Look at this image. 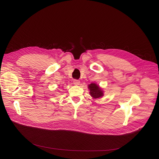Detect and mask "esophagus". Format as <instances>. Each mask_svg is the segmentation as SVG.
<instances>
[{
  "mask_svg": "<svg viewBox=\"0 0 159 159\" xmlns=\"http://www.w3.org/2000/svg\"><path fill=\"white\" fill-rule=\"evenodd\" d=\"M73 83L75 85H79L80 84V80L77 79H74L73 80Z\"/></svg>",
  "mask_w": 159,
  "mask_h": 159,
  "instance_id": "esophagus-1",
  "label": "esophagus"
}]
</instances>
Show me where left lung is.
<instances>
[{
	"label": "left lung",
	"mask_w": 159,
	"mask_h": 159,
	"mask_svg": "<svg viewBox=\"0 0 159 159\" xmlns=\"http://www.w3.org/2000/svg\"><path fill=\"white\" fill-rule=\"evenodd\" d=\"M90 90L89 93L95 98H98L103 96L102 91L99 88L98 86H97L95 83H91V84L89 85L88 88Z\"/></svg>",
	"instance_id": "8db88e82"
}]
</instances>
